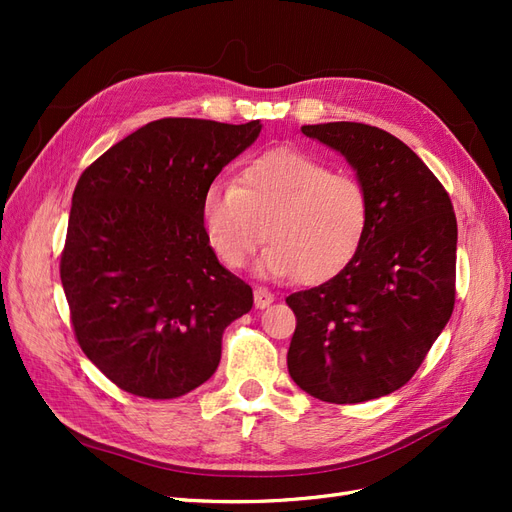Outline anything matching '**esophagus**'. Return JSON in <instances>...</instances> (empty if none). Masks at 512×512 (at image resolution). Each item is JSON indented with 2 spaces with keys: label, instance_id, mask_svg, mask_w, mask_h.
Instances as JSON below:
<instances>
[{
  "label": "esophagus",
  "instance_id": "esophagus-1",
  "mask_svg": "<svg viewBox=\"0 0 512 512\" xmlns=\"http://www.w3.org/2000/svg\"><path fill=\"white\" fill-rule=\"evenodd\" d=\"M273 294L267 290V288H256L254 290V303H256V307L258 309H265V307H269L271 303H273Z\"/></svg>",
  "mask_w": 512,
  "mask_h": 512
}]
</instances>
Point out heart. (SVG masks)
Masks as SVG:
<instances>
[{
    "instance_id": "obj_1",
    "label": "heart",
    "mask_w": 512,
    "mask_h": 512,
    "mask_svg": "<svg viewBox=\"0 0 512 512\" xmlns=\"http://www.w3.org/2000/svg\"><path fill=\"white\" fill-rule=\"evenodd\" d=\"M365 181L294 149L267 151L235 185L215 183L200 203L207 241L228 269H241L267 241L260 269L294 282L327 280L346 267L371 226Z\"/></svg>"
}]
</instances>
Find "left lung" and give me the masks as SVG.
I'll return each instance as SVG.
<instances>
[{
    "label": "left lung",
    "instance_id": "obj_1",
    "mask_svg": "<svg viewBox=\"0 0 512 512\" xmlns=\"http://www.w3.org/2000/svg\"><path fill=\"white\" fill-rule=\"evenodd\" d=\"M301 130L344 153L374 213L342 271L286 297L297 316L288 371L316 399L361 404L401 389L451 318L457 218L440 179L397 136L354 121Z\"/></svg>",
    "mask_w": 512,
    "mask_h": 512
}]
</instances>
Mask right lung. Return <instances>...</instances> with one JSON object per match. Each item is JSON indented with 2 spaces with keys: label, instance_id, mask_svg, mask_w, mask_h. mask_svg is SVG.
Listing matches in <instances>:
<instances>
[{
  "label": "right lung",
  "instance_id": "add662e5",
  "mask_svg": "<svg viewBox=\"0 0 512 512\" xmlns=\"http://www.w3.org/2000/svg\"><path fill=\"white\" fill-rule=\"evenodd\" d=\"M260 123L166 117L91 162L76 183L59 275L74 337L121 391L175 399L220 365L252 288L220 265L200 203Z\"/></svg>",
  "mask_w": 512,
  "mask_h": 512
}]
</instances>
